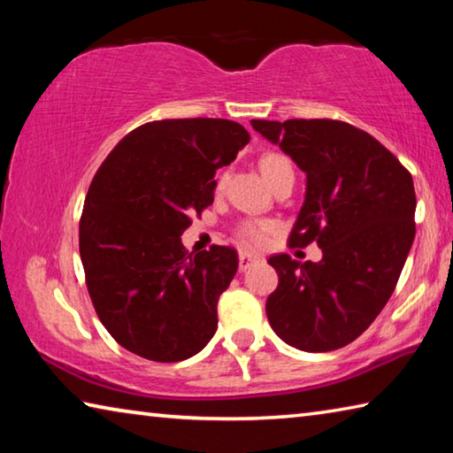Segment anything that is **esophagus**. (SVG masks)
Returning a JSON list of instances; mask_svg holds the SVG:
<instances>
[{"instance_id": "1", "label": "esophagus", "mask_w": 453, "mask_h": 453, "mask_svg": "<svg viewBox=\"0 0 453 453\" xmlns=\"http://www.w3.org/2000/svg\"><path fill=\"white\" fill-rule=\"evenodd\" d=\"M257 262H259V259L256 256L245 254V251H242V254H240V272L250 270V267L254 265V264H257Z\"/></svg>"}]
</instances>
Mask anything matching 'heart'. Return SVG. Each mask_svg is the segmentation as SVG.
Returning a JSON list of instances; mask_svg holds the SVG:
<instances>
[{
    "mask_svg": "<svg viewBox=\"0 0 453 453\" xmlns=\"http://www.w3.org/2000/svg\"><path fill=\"white\" fill-rule=\"evenodd\" d=\"M259 170H262V175L270 186H273V183L280 181L281 178H286V175H294V167H291L289 159L280 156V153H265V156L259 159ZM270 232L272 226L265 224V221H245V224H242L240 229H237L242 242L254 245V248L264 245Z\"/></svg>",
    "mask_w": 453,
    "mask_h": 453,
    "instance_id": "1",
    "label": "heart"
}]
</instances>
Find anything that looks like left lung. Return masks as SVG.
Returning a JSON list of instances; mask_svg holds the SVG:
<instances>
[{"instance_id": "left-lung-1", "label": "left lung", "mask_w": 453, "mask_h": 453, "mask_svg": "<svg viewBox=\"0 0 453 453\" xmlns=\"http://www.w3.org/2000/svg\"><path fill=\"white\" fill-rule=\"evenodd\" d=\"M305 173L303 205L291 248L318 242V264L288 254L267 262L278 288L265 302L270 326L288 346L332 351L348 346L394 294L416 237V191L394 153L346 121L251 119Z\"/></svg>"}]
</instances>
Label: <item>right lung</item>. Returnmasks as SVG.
<instances>
[{
	"instance_id": "1",
	"label": "right lung",
	"mask_w": 453,
	"mask_h": 453,
	"mask_svg": "<svg viewBox=\"0 0 453 453\" xmlns=\"http://www.w3.org/2000/svg\"><path fill=\"white\" fill-rule=\"evenodd\" d=\"M248 142L229 119L150 121L99 165L80 221V256L99 319L132 354L181 362L216 334L237 254L213 245L188 256L181 234L191 213L211 205L213 175Z\"/></svg>"
}]
</instances>
